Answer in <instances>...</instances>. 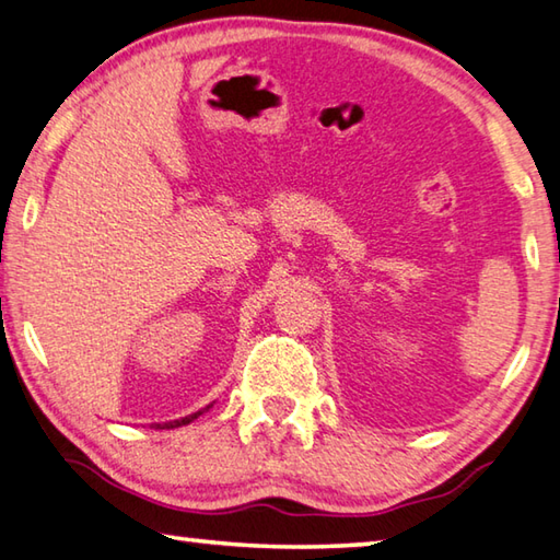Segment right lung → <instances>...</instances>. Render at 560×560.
Listing matches in <instances>:
<instances>
[{
  "instance_id": "obj_1",
  "label": "right lung",
  "mask_w": 560,
  "mask_h": 560,
  "mask_svg": "<svg viewBox=\"0 0 560 560\" xmlns=\"http://www.w3.org/2000/svg\"><path fill=\"white\" fill-rule=\"evenodd\" d=\"M210 409V406H208ZM202 411H196V413H190V416H186V419H180V421H168V423H156V429H178V425H186V423H190L192 419H198Z\"/></svg>"
}]
</instances>
